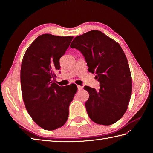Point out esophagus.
I'll use <instances>...</instances> for the list:
<instances>
[{
  "label": "esophagus",
  "instance_id": "1",
  "mask_svg": "<svg viewBox=\"0 0 153 153\" xmlns=\"http://www.w3.org/2000/svg\"><path fill=\"white\" fill-rule=\"evenodd\" d=\"M77 88H78V90H82V88H83V86H79V85H78V86H77Z\"/></svg>",
  "mask_w": 153,
  "mask_h": 153
}]
</instances>
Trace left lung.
I'll list each match as a JSON object with an SVG mask.
<instances>
[{"label": "left lung", "instance_id": "8db88e82", "mask_svg": "<svg viewBox=\"0 0 153 153\" xmlns=\"http://www.w3.org/2000/svg\"><path fill=\"white\" fill-rule=\"evenodd\" d=\"M70 47L82 53L90 73H96L99 91L84 86L89 93L85 106L90 119L111 125L126 111L132 90L128 62L119 44L104 33L92 30L77 36Z\"/></svg>", "mask_w": 153, "mask_h": 153}]
</instances>
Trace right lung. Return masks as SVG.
<instances>
[{"mask_svg": "<svg viewBox=\"0 0 153 153\" xmlns=\"http://www.w3.org/2000/svg\"><path fill=\"white\" fill-rule=\"evenodd\" d=\"M73 36L44 34L27 49L21 67L22 97L28 113L46 130L65 124L69 107L77 91L76 84L59 86L54 82L59 59L69 48Z\"/></svg>", "mask_w": 153, "mask_h": 153, "instance_id": "obj_1", "label": "right lung"}]
</instances>
